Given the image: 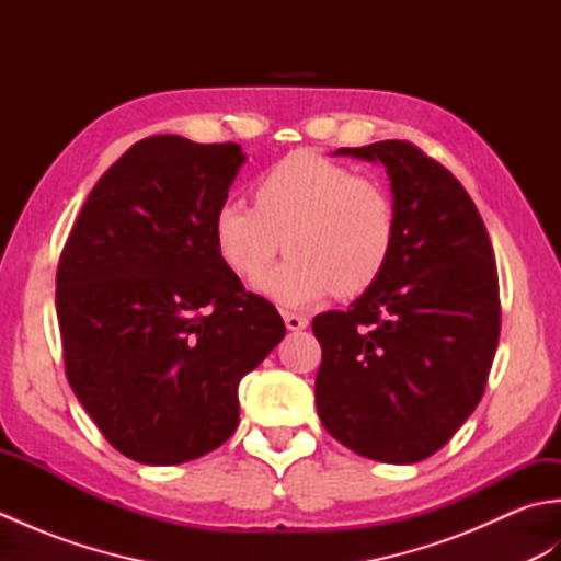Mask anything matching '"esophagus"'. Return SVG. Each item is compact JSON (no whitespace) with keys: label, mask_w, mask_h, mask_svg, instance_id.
Returning <instances> with one entry per match:
<instances>
[{"label":"esophagus","mask_w":561,"mask_h":561,"mask_svg":"<svg viewBox=\"0 0 561 561\" xmlns=\"http://www.w3.org/2000/svg\"><path fill=\"white\" fill-rule=\"evenodd\" d=\"M284 325H287L289 330H304L308 328V318L301 316V313H284Z\"/></svg>","instance_id":"1"}]
</instances>
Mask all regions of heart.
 Here are the masks:
<instances>
[{
  "mask_svg": "<svg viewBox=\"0 0 561 561\" xmlns=\"http://www.w3.org/2000/svg\"><path fill=\"white\" fill-rule=\"evenodd\" d=\"M253 205L224 202L214 211V243L226 267L248 282L287 248L289 257L260 282L284 306L328 294L352 299L390 265L398 205L378 178L299 149L260 173Z\"/></svg>",
  "mask_w": 561,
  "mask_h": 561,
  "instance_id": "b5f03b06",
  "label": "heart"
}]
</instances>
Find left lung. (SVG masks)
Returning a JSON list of instances; mask_svg holds the SVG:
<instances>
[{
  "label": "left lung",
  "mask_w": 561,
  "mask_h": 561,
  "mask_svg": "<svg viewBox=\"0 0 561 561\" xmlns=\"http://www.w3.org/2000/svg\"><path fill=\"white\" fill-rule=\"evenodd\" d=\"M337 153L386 165L398 241L352 308L313 318L318 416L364 458L420 462L448 444L490 378L502 330L492 241L468 190L412 141Z\"/></svg>",
  "instance_id": "8db88e82"
}]
</instances>
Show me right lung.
<instances>
[{
  "mask_svg": "<svg viewBox=\"0 0 561 561\" xmlns=\"http://www.w3.org/2000/svg\"><path fill=\"white\" fill-rule=\"evenodd\" d=\"M243 161L233 141L139 139L93 185L59 253L67 380L137 462L219 448L238 426V383L287 332L214 243V211Z\"/></svg>",
  "mask_w": 561,
  "mask_h": 561,
  "instance_id": "right-lung-1",
  "label": "right lung"
}]
</instances>
